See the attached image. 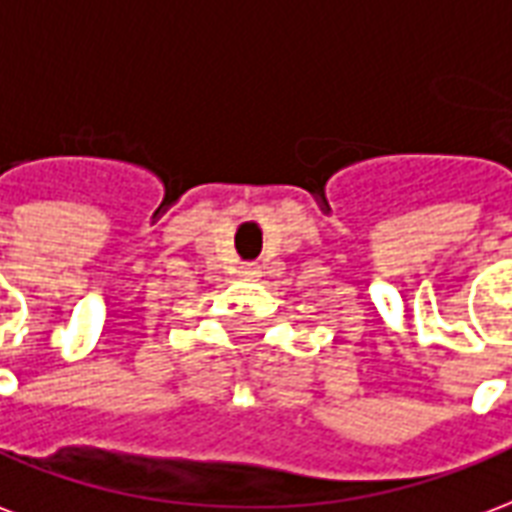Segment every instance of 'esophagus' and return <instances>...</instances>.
Here are the masks:
<instances>
[{
    "label": "esophagus",
    "instance_id": "obj_1",
    "mask_svg": "<svg viewBox=\"0 0 512 512\" xmlns=\"http://www.w3.org/2000/svg\"><path fill=\"white\" fill-rule=\"evenodd\" d=\"M242 275H245V278H259V267H256V264H245V267H242Z\"/></svg>",
    "mask_w": 512,
    "mask_h": 512
}]
</instances>
